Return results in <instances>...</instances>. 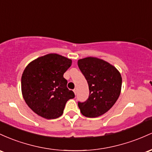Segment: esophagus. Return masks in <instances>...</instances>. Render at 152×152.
Returning <instances> with one entry per match:
<instances>
[{
    "instance_id": "1",
    "label": "esophagus",
    "mask_w": 152,
    "mask_h": 152,
    "mask_svg": "<svg viewBox=\"0 0 152 152\" xmlns=\"http://www.w3.org/2000/svg\"><path fill=\"white\" fill-rule=\"evenodd\" d=\"M73 91H74V93H75V94H77V88H75L74 90H73Z\"/></svg>"
}]
</instances>
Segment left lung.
I'll return each mask as SVG.
<instances>
[{
	"label": "left lung",
	"mask_w": 152,
	"mask_h": 152,
	"mask_svg": "<svg viewBox=\"0 0 152 152\" xmlns=\"http://www.w3.org/2000/svg\"><path fill=\"white\" fill-rule=\"evenodd\" d=\"M77 64L89 87V97L85 102L78 101V107L85 116H100L110 110L118 98L121 75L113 65L98 58L79 59Z\"/></svg>",
	"instance_id": "1"
}]
</instances>
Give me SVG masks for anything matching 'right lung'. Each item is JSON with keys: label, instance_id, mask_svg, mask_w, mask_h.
<instances>
[{"label": "right lung", "instance_id": "1", "mask_svg": "<svg viewBox=\"0 0 152 152\" xmlns=\"http://www.w3.org/2000/svg\"><path fill=\"white\" fill-rule=\"evenodd\" d=\"M72 60L57 54L37 58L28 64L21 77L25 102L34 113L47 119L62 115L68 100L75 98L63 75Z\"/></svg>", "mask_w": 152, "mask_h": 152}]
</instances>
